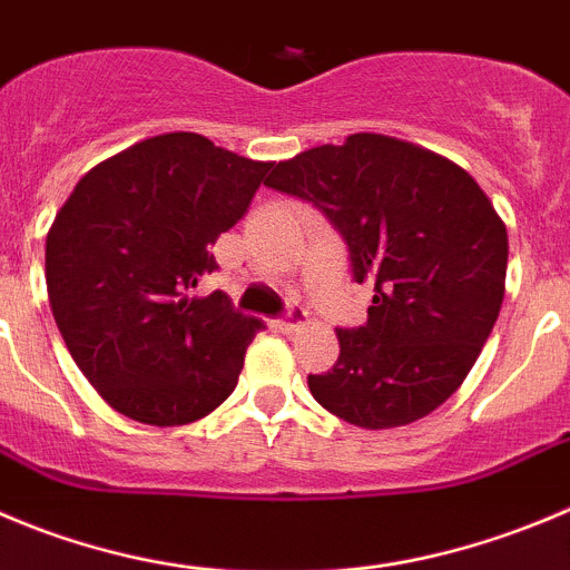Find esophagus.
Wrapping results in <instances>:
<instances>
[{
    "label": "esophagus",
    "mask_w": 570,
    "mask_h": 570,
    "mask_svg": "<svg viewBox=\"0 0 570 570\" xmlns=\"http://www.w3.org/2000/svg\"><path fill=\"white\" fill-rule=\"evenodd\" d=\"M276 324H279L282 333H296V330L305 327L307 324V311L305 307H291V311L285 313V316H282Z\"/></svg>",
    "instance_id": "esophagus-1"
}]
</instances>
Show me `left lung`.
I'll list each match as a JSON object with an SVG mask.
<instances>
[{"instance_id":"8db88e82","label":"left lung","mask_w":570,"mask_h":570,"mask_svg":"<svg viewBox=\"0 0 570 570\" xmlns=\"http://www.w3.org/2000/svg\"><path fill=\"white\" fill-rule=\"evenodd\" d=\"M265 184L316 204L375 294L363 327L335 330L333 370L307 377L316 403L366 431L439 409L473 370L507 291V226L484 189L456 161L383 134L305 150Z\"/></svg>"}]
</instances>
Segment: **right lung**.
<instances>
[{
  "label": "right lung",
  "instance_id": "add662e5",
  "mask_svg": "<svg viewBox=\"0 0 570 570\" xmlns=\"http://www.w3.org/2000/svg\"><path fill=\"white\" fill-rule=\"evenodd\" d=\"M274 161L189 131L159 134L91 167L47 232L52 316L86 381L145 425H187L237 386L263 322L220 291L189 296Z\"/></svg>",
  "mask_w": 570,
  "mask_h": 570
}]
</instances>
